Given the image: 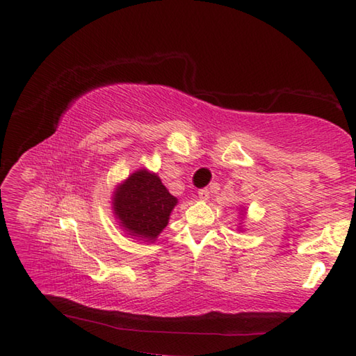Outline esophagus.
Masks as SVG:
<instances>
[{"mask_svg": "<svg viewBox=\"0 0 356 356\" xmlns=\"http://www.w3.org/2000/svg\"><path fill=\"white\" fill-rule=\"evenodd\" d=\"M199 199L200 200H208L209 199V191L207 188H203V190H199Z\"/></svg>", "mask_w": 356, "mask_h": 356, "instance_id": "esophagus-1", "label": "esophagus"}]
</instances>
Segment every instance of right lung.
Segmentation results:
<instances>
[{"label":"right lung","mask_w":356,"mask_h":356,"mask_svg":"<svg viewBox=\"0 0 356 356\" xmlns=\"http://www.w3.org/2000/svg\"><path fill=\"white\" fill-rule=\"evenodd\" d=\"M113 213L128 236L154 241L168 225L177 199L166 190L157 174L134 171L113 194Z\"/></svg>","instance_id":"right-lung-1"}]
</instances>
